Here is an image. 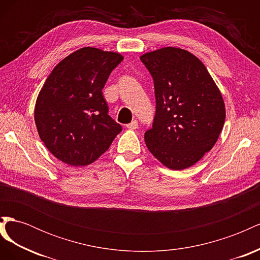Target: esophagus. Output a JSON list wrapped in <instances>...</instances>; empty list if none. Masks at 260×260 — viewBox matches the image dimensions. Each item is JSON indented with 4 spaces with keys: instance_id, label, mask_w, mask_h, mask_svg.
<instances>
[{
    "instance_id": "1",
    "label": "esophagus",
    "mask_w": 260,
    "mask_h": 260,
    "mask_svg": "<svg viewBox=\"0 0 260 260\" xmlns=\"http://www.w3.org/2000/svg\"><path fill=\"white\" fill-rule=\"evenodd\" d=\"M138 121L137 120H132L130 123H128L127 124V128L128 129H131V130H135V129H137L138 128Z\"/></svg>"
}]
</instances>
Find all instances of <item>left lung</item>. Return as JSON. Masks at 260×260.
<instances>
[{
  "mask_svg": "<svg viewBox=\"0 0 260 260\" xmlns=\"http://www.w3.org/2000/svg\"><path fill=\"white\" fill-rule=\"evenodd\" d=\"M151 73L156 98L148 151L164 166L182 170L214 147L225 119L224 102L203 62L186 50L167 46L140 56Z\"/></svg>",
  "mask_w": 260,
  "mask_h": 260,
  "instance_id": "8db88e82",
  "label": "left lung"
}]
</instances>
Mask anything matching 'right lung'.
<instances>
[{"instance_id": "1", "label": "right lung", "mask_w": 260, "mask_h": 260, "mask_svg": "<svg viewBox=\"0 0 260 260\" xmlns=\"http://www.w3.org/2000/svg\"><path fill=\"white\" fill-rule=\"evenodd\" d=\"M123 59L119 53L82 48L54 67L39 92L35 121L46 148L69 166H88L121 131L108 115L104 85Z\"/></svg>"}]
</instances>
